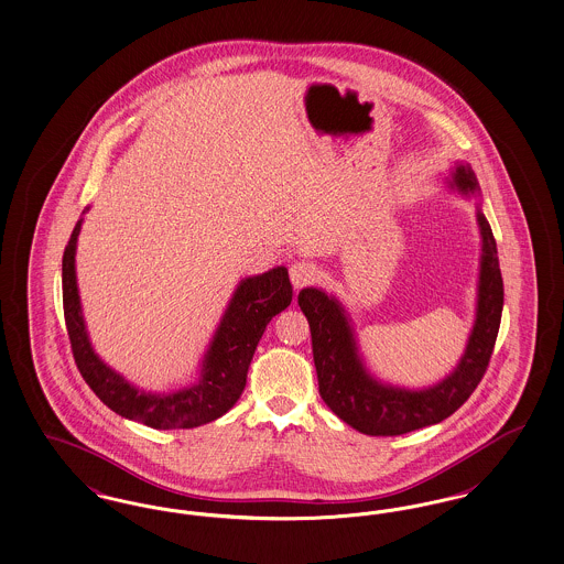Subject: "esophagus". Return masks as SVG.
<instances>
[{
    "label": "esophagus",
    "mask_w": 564,
    "mask_h": 564,
    "mask_svg": "<svg viewBox=\"0 0 564 564\" xmlns=\"http://www.w3.org/2000/svg\"><path fill=\"white\" fill-rule=\"evenodd\" d=\"M315 276H317L315 264H311L306 260H295L294 264L290 267V279H292L295 290L311 285L315 281Z\"/></svg>",
    "instance_id": "esophagus-1"
}]
</instances>
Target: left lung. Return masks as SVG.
Returning a JSON list of instances; mask_svg holds the SVG:
<instances>
[{
	"label": "left lung",
	"instance_id": "8db88e82",
	"mask_svg": "<svg viewBox=\"0 0 564 564\" xmlns=\"http://www.w3.org/2000/svg\"><path fill=\"white\" fill-rule=\"evenodd\" d=\"M455 186L460 192L478 189L471 166H456ZM478 224L482 235V264L474 332L455 372L430 389L408 391L380 384L366 372L357 355L345 308L315 288L297 294V304L311 325L322 400L352 430L366 435H402L430 427L448 419L480 384L499 334L503 279L490 224L482 214H478Z\"/></svg>",
	"mask_w": 564,
	"mask_h": 564
}]
</instances>
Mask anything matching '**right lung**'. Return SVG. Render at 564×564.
<instances>
[{"label": "right lung", "mask_w": 564, "mask_h": 564, "mask_svg": "<svg viewBox=\"0 0 564 564\" xmlns=\"http://www.w3.org/2000/svg\"><path fill=\"white\" fill-rule=\"evenodd\" d=\"M80 224L63 251V313L76 366L93 393L116 414L152 430H192L226 414L241 398L249 364L267 325L292 304L294 288L288 269L279 267L241 281L205 355L200 380L177 393L152 395L109 370L90 349L74 267Z\"/></svg>", "instance_id": "right-lung-1"}]
</instances>
